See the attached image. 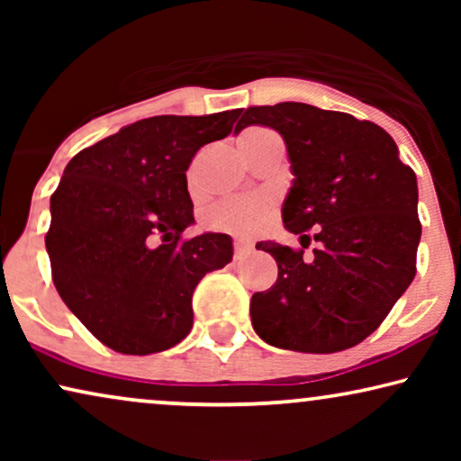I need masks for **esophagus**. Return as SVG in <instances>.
Masks as SVG:
<instances>
[{
    "mask_svg": "<svg viewBox=\"0 0 461 461\" xmlns=\"http://www.w3.org/2000/svg\"><path fill=\"white\" fill-rule=\"evenodd\" d=\"M251 249H254V243H251L249 239H235V258L249 256Z\"/></svg>",
    "mask_w": 461,
    "mask_h": 461,
    "instance_id": "obj_1",
    "label": "esophagus"
}]
</instances>
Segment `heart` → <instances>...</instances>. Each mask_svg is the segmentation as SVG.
I'll list each match as a JSON object with an SVG mask.
<instances>
[{
	"instance_id": "obj_1",
	"label": "heart",
	"mask_w": 461,
	"mask_h": 461,
	"mask_svg": "<svg viewBox=\"0 0 461 461\" xmlns=\"http://www.w3.org/2000/svg\"><path fill=\"white\" fill-rule=\"evenodd\" d=\"M260 128L248 130L241 138L260 134ZM270 212V201L262 194H241V197H230L220 201L218 205L212 207L207 224L216 230L232 232V235H249L260 229Z\"/></svg>"
}]
</instances>
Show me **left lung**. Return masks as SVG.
<instances>
[{
	"label": "left lung",
	"mask_w": 461,
	"mask_h": 461,
	"mask_svg": "<svg viewBox=\"0 0 461 461\" xmlns=\"http://www.w3.org/2000/svg\"><path fill=\"white\" fill-rule=\"evenodd\" d=\"M267 125L287 147L294 182L283 224L312 229L311 258L256 243L279 267L276 283L251 295L258 336L295 352H339L371 336L415 276L421 237L418 180L380 125L304 103L249 106L235 131Z\"/></svg>",
	"instance_id": "1"
}]
</instances>
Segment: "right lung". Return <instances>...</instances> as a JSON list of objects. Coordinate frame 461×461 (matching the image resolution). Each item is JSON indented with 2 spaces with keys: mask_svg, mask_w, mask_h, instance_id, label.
Listing matches in <instances>:
<instances>
[{
  "mask_svg": "<svg viewBox=\"0 0 461 461\" xmlns=\"http://www.w3.org/2000/svg\"><path fill=\"white\" fill-rule=\"evenodd\" d=\"M239 115L140 119L65 167L50 199L52 279L68 311L109 348L153 355L185 339L194 287L232 260L229 235L180 237L194 222L186 169Z\"/></svg>",
  "mask_w": 461,
  "mask_h": 461,
  "instance_id": "right-lung-1",
  "label": "right lung"
}]
</instances>
